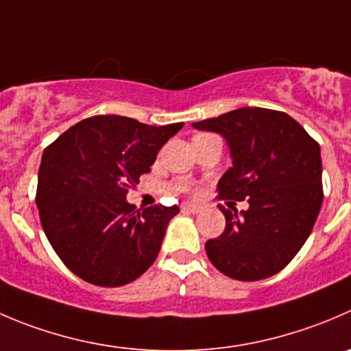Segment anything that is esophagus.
Segmentation results:
<instances>
[{
  "label": "esophagus",
  "mask_w": 351,
  "mask_h": 351,
  "mask_svg": "<svg viewBox=\"0 0 351 351\" xmlns=\"http://www.w3.org/2000/svg\"><path fill=\"white\" fill-rule=\"evenodd\" d=\"M183 210H189V213L197 214L202 210V206H197V204H185V206H183Z\"/></svg>",
  "instance_id": "34e87169"
}]
</instances>
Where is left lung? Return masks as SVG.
I'll use <instances>...</instances> for the list:
<instances>
[{
    "instance_id": "8db88e82",
    "label": "left lung",
    "mask_w": 351,
    "mask_h": 351,
    "mask_svg": "<svg viewBox=\"0 0 351 351\" xmlns=\"http://www.w3.org/2000/svg\"><path fill=\"white\" fill-rule=\"evenodd\" d=\"M193 128L226 141L231 168L217 182L219 199L243 200L219 206L226 228L206 241L214 267L240 281L280 273L311 234L322 206L321 147L287 113L240 108Z\"/></svg>"
}]
</instances>
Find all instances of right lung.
Segmentation results:
<instances>
[{"label":"right lung","mask_w":351,"mask_h":351,"mask_svg":"<svg viewBox=\"0 0 351 351\" xmlns=\"http://www.w3.org/2000/svg\"><path fill=\"white\" fill-rule=\"evenodd\" d=\"M183 123L108 114L78 121L40 159L36 204L51 247L87 283L121 287L156 261L176 206L137 209L127 193Z\"/></svg>","instance_id":"right-lung-1"}]
</instances>
